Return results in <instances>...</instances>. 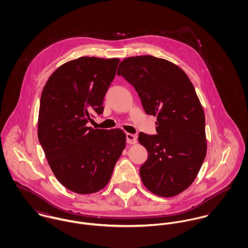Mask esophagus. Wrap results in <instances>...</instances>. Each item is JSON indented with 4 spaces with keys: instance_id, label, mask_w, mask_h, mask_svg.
<instances>
[{
    "instance_id": "esophagus-1",
    "label": "esophagus",
    "mask_w": 248,
    "mask_h": 248,
    "mask_svg": "<svg viewBox=\"0 0 248 248\" xmlns=\"http://www.w3.org/2000/svg\"><path fill=\"white\" fill-rule=\"evenodd\" d=\"M126 140L129 144H135L138 142V139H137V136L133 134H126Z\"/></svg>"
}]
</instances>
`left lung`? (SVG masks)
<instances>
[{
    "mask_svg": "<svg viewBox=\"0 0 248 248\" xmlns=\"http://www.w3.org/2000/svg\"><path fill=\"white\" fill-rule=\"evenodd\" d=\"M117 75L135 88L145 112L156 116V135H139L148 152L140 170L143 184L160 197L178 195L206 155L205 117L193 84L175 64L151 55L125 58Z\"/></svg>",
    "mask_w": 248,
    "mask_h": 248,
    "instance_id": "1",
    "label": "left lung"
}]
</instances>
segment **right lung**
Returning a JSON list of instances; mask_svg holds the SVG:
<instances>
[{"label": "right lung", "instance_id": "add662e5", "mask_svg": "<svg viewBox=\"0 0 248 248\" xmlns=\"http://www.w3.org/2000/svg\"><path fill=\"white\" fill-rule=\"evenodd\" d=\"M119 59L80 57L54 71L40 100L38 139L59 182L77 194L103 189L126 145L120 129L93 130Z\"/></svg>", "mask_w": 248, "mask_h": 248}]
</instances>
